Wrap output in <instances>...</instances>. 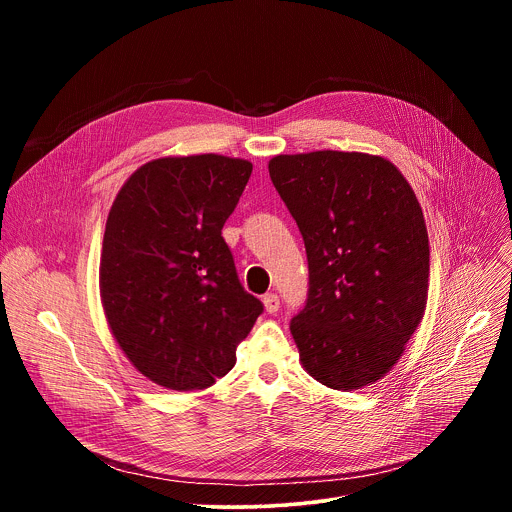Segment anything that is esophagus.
Listing matches in <instances>:
<instances>
[{
  "label": "esophagus",
  "mask_w": 512,
  "mask_h": 512,
  "mask_svg": "<svg viewBox=\"0 0 512 512\" xmlns=\"http://www.w3.org/2000/svg\"><path fill=\"white\" fill-rule=\"evenodd\" d=\"M263 306L267 314H275L279 310V298L275 294H267L263 296Z\"/></svg>",
  "instance_id": "1"
}]
</instances>
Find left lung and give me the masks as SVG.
<instances>
[{"instance_id": "left-lung-1", "label": "left lung", "mask_w": 512, "mask_h": 512, "mask_svg": "<svg viewBox=\"0 0 512 512\" xmlns=\"http://www.w3.org/2000/svg\"><path fill=\"white\" fill-rule=\"evenodd\" d=\"M306 243L310 291L291 336L310 377L336 391L383 379L427 304L429 239L417 196L383 156L320 150L269 160Z\"/></svg>"}]
</instances>
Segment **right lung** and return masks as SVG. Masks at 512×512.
Instances as JSON below:
<instances>
[{"instance_id":"1","label":"right lung","mask_w":512,"mask_h":512,"mask_svg":"<svg viewBox=\"0 0 512 512\" xmlns=\"http://www.w3.org/2000/svg\"><path fill=\"white\" fill-rule=\"evenodd\" d=\"M251 172L241 158L166 156L139 166L111 204L99 265L105 318L127 360L164 389L225 377L263 312L221 235Z\"/></svg>"}]
</instances>
